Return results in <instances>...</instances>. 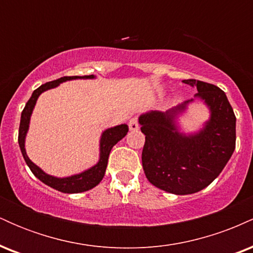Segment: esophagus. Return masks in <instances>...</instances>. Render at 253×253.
I'll return each instance as SVG.
<instances>
[{
	"mask_svg": "<svg viewBox=\"0 0 253 253\" xmlns=\"http://www.w3.org/2000/svg\"><path fill=\"white\" fill-rule=\"evenodd\" d=\"M128 127L130 130H138L139 129V124H138V119L136 118H132L128 123Z\"/></svg>",
	"mask_w": 253,
	"mask_h": 253,
	"instance_id": "34e87169",
	"label": "esophagus"
}]
</instances>
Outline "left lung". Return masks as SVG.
Instances as JSON below:
<instances>
[{
	"instance_id": "obj_1",
	"label": "left lung",
	"mask_w": 253,
	"mask_h": 253,
	"mask_svg": "<svg viewBox=\"0 0 253 253\" xmlns=\"http://www.w3.org/2000/svg\"><path fill=\"white\" fill-rule=\"evenodd\" d=\"M196 86V97L207 103L211 115L194 135L181 134L173 120L182 106L167 113L150 112L139 118L145 134L141 162L147 179L159 189L188 195L205 189L217 176L236 149V115L227 96L214 84L184 80Z\"/></svg>"
}]
</instances>
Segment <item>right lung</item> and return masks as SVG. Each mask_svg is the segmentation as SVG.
I'll return each mask as SVG.
<instances>
[{
	"instance_id": "right-lung-1",
	"label": "right lung",
	"mask_w": 253,
	"mask_h": 253,
	"mask_svg": "<svg viewBox=\"0 0 253 253\" xmlns=\"http://www.w3.org/2000/svg\"><path fill=\"white\" fill-rule=\"evenodd\" d=\"M76 78H94V76H92V75H89V76H64L62 78H58L56 81H52V82L42 84L39 88L34 90L31 98L28 100V102L26 103L24 110H22L21 120H20L19 127L20 149H21L26 164L30 167L33 175L38 177L42 183L50 185L53 189L68 194H76L82 193V191H86L91 189V188L96 187L98 183L102 181L104 172H106L107 169V164H108V157L110 150H112L113 146H114L118 141H120L121 139L127 134V132H128V126H127V125H119L117 127H113V128L104 130L102 133V138H101L100 143V161H98V163L95 165V167H92L91 169L84 171V172L80 173V175L66 177V178H57V177L50 176L47 175V173H45L40 168H38L36 164L32 163L31 159L28 158L27 155H26L25 138L26 133H27L28 130L31 114L32 112H33L34 106H36L38 97H39V95L42 94V91H45V90L54 88L58 84L65 82V81L76 80Z\"/></svg>"
}]
</instances>
